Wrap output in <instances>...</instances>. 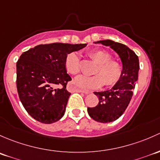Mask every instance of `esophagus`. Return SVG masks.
<instances>
[{
	"instance_id": "1",
	"label": "esophagus",
	"mask_w": 160,
	"mask_h": 160,
	"mask_svg": "<svg viewBox=\"0 0 160 160\" xmlns=\"http://www.w3.org/2000/svg\"><path fill=\"white\" fill-rule=\"evenodd\" d=\"M74 91H75V92H82V93H85V94L91 93V92L87 91V90L81 89V88H74Z\"/></svg>"
}]
</instances>
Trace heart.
Listing matches in <instances>:
<instances>
[{
	"instance_id": "heart-1",
	"label": "heart",
	"mask_w": 160,
	"mask_h": 160,
	"mask_svg": "<svg viewBox=\"0 0 160 160\" xmlns=\"http://www.w3.org/2000/svg\"><path fill=\"white\" fill-rule=\"evenodd\" d=\"M89 56L98 66L95 71L96 75L92 76L78 75L75 78V83L78 87L85 89H96L103 85L112 86L121 78L122 66L118 61L112 58L110 53L102 49L92 51ZM65 68L71 75H76L80 72V58L76 52H71L67 55L65 62Z\"/></svg>"
}]
</instances>
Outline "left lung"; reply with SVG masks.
<instances>
[{"instance_id": "obj_1", "label": "left lung", "mask_w": 160, "mask_h": 160, "mask_svg": "<svg viewBox=\"0 0 160 160\" xmlns=\"http://www.w3.org/2000/svg\"><path fill=\"white\" fill-rule=\"evenodd\" d=\"M95 43L109 46L118 54L122 64V74L119 81L110 90L94 92L98 97V103L95 107L87 109L95 121L108 123L119 118L129 104L138 80L139 58L129 47L118 42L102 40Z\"/></svg>"}]
</instances>
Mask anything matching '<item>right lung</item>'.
<instances>
[{"label":"right lung","instance_id":"add662e5","mask_svg":"<svg viewBox=\"0 0 160 160\" xmlns=\"http://www.w3.org/2000/svg\"><path fill=\"white\" fill-rule=\"evenodd\" d=\"M86 45L40 44L21 55L17 62V89L23 106L32 118L44 124L62 118L71 95L66 85L72 80L65 68V58ZM58 84L62 88L56 89Z\"/></svg>","mask_w":160,"mask_h":160}]
</instances>
